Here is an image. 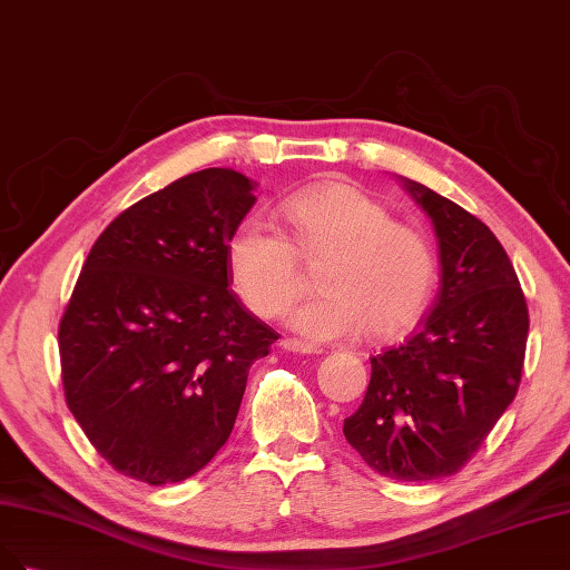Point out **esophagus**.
Returning a JSON list of instances; mask_svg holds the SVG:
<instances>
[{
    "mask_svg": "<svg viewBox=\"0 0 570 570\" xmlns=\"http://www.w3.org/2000/svg\"><path fill=\"white\" fill-rule=\"evenodd\" d=\"M282 345H284V351H288V353H303V355H315V353H320L317 345H309V343L298 341V338H284Z\"/></svg>",
    "mask_w": 570,
    "mask_h": 570,
    "instance_id": "34e87169",
    "label": "esophagus"
}]
</instances>
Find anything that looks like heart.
Wrapping results in <instances>:
<instances>
[{"label":"heart","instance_id":"obj_1","mask_svg":"<svg viewBox=\"0 0 570 570\" xmlns=\"http://www.w3.org/2000/svg\"><path fill=\"white\" fill-rule=\"evenodd\" d=\"M286 234L246 217L227 238V267L244 305L263 320L284 315L317 269L320 296L291 312L312 341H385L419 322L435 286V253L416 227L347 181H320L282 204Z\"/></svg>","mask_w":570,"mask_h":570}]
</instances>
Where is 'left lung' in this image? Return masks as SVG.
Listing matches in <instances>:
<instances>
[{"mask_svg": "<svg viewBox=\"0 0 570 570\" xmlns=\"http://www.w3.org/2000/svg\"><path fill=\"white\" fill-rule=\"evenodd\" d=\"M407 189L433 219L440 291L416 334L372 357L343 433L381 475L426 483L462 469L517 397L530 320L498 236L433 189Z\"/></svg>", "mask_w": 570, "mask_h": 570, "instance_id": "1", "label": "left lung"}]
</instances>
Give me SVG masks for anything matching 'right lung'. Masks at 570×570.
I'll return each instance as SVG.
<instances>
[{"mask_svg":"<svg viewBox=\"0 0 570 570\" xmlns=\"http://www.w3.org/2000/svg\"><path fill=\"white\" fill-rule=\"evenodd\" d=\"M250 179L208 168L122 210L91 246L59 324L68 410L108 464L149 485L227 443L250 364L279 338L229 288L227 238Z\"/></svg>","mask_w":570,"mask_h":570,"instance_id":"1","label":"right lung"}]
</instances>
